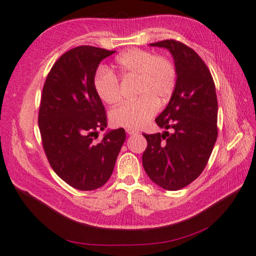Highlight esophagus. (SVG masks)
<instances>
[{"label": "esophagus", "mask_w": 256, "mask_h": 256, "mask_svg": "<svg viewBox=\"0 0 256 256\" xmlns=\"http://www.w3.org/2000/svg\"><path fill=\"white\" fill-rule=\"evenodd\" d=\"M125 131H126V133H128V135L138 134V131H136V130H134V128H126V130H125Z\"/></svg>", "instance_id": "esophagus-1"}]
</instances>
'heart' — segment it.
I'll use <instances>...</instances> for the list:
<instances>
[{
  "label": "heart",
  "instance_id": "1",
  "mask_svg": "<svg viewBox=\"0 0 256 256\" xmlns=\"http://www.w3.org/2000/svg\"><path fill=\"white\" fill-rule=\"evenodd\" d=\"M115 74L122 80L135 78V95L132 102L124 103L111 112L115 126L141 128L158 113L160 104L171 96L176 85V70L168 58L140 48L128 50L115 58ZM95 93L108 105H115L121 100L120 83L115 75L100 68L93 80Z\"/></svg>",
  "mask_w": 256,
  "mask_h": 256
}]
</instances>
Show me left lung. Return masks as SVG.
<instances>
[{
    "mask_svg": "<svg viewBox=\"0 0 256 256\" xmlns=\"http://www.w3.org/2000/svg\"><path fill=\"white\" fill-rule=\"evenodd\" d=\"M174 58L176 85L164 111L155 118L162 134H145L142 156L148 178L162 188L178 191L200 176L218 138V98L211 72L198 53L178 41L150 44Z\"/></svg>",
    "mask_w": 256,
    "mask_h": 256,
    "instance_id": "left-lung-1",
    "label": "left lung"
}]
</instances>
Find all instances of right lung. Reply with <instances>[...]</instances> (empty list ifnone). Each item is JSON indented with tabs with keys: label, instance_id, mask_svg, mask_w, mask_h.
I'll return each mask as SVG.
<instances>
[{
	"label": "right lung",
	"instance_id": "obj_1",
	"mask_svg": "<svg viewBox=\"0 0 256 256\" xmlns=\"http://www.w3.org/2000/svg\"><path fill=\"white\" fill-rule=\"evenodd\" d=\"M115 51L90 45L60 58L45 80L38 111L44 152L54 172L72 188L92 191L108 182L125 141L124 128L108 131L93 80L102 60Z\"/></svg>",
	"mask_w": 256,
	"mask_h": 256
}]
</instances>
